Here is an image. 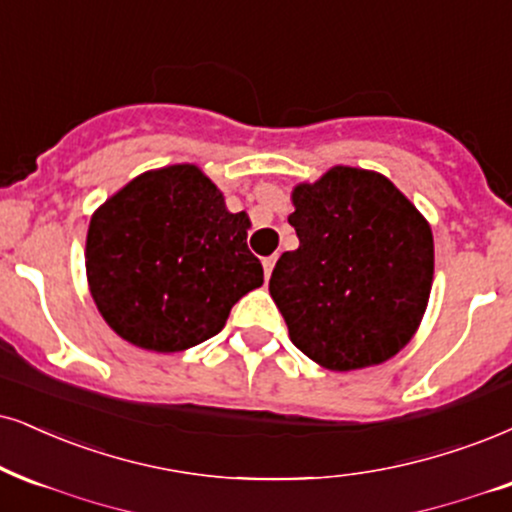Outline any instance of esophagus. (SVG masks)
<instances>
[{
  "label": "esophagus",
  "instance_id": "34e87169",
  "mask_svg": "<svg viewBox=\"0 0 512 512\" xmlns=\"http://www.w3.org/2000/svg\"><path fill=\"white\" fill-rule=\"evenodd\" d=\"M275 261H277L275 256H268V258H263V270H266V280H268V277H270V273H273V268H275Z\"/></svg>",
  "mask_w": 512,
  "mask_h": 512
}]
</instances>
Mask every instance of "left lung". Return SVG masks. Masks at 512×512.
<instances>
[{
  "label": "left lung",
  "mask_w": 512,
  "mask_h": 512,
  "mask_svg": "<svg viewBox=\"0 0 512 512\" xmlns=\"http://www.w3.org/2000/svg\"><path fill=\"white\" fill-rule=\"evenodd\" d=\"M299 249L270 275L289 339L330 370L396 356L418 330L434 275L427 220L380 173L337 166L292 194Z\"/></svg>",
  "instance_id": "obj_1"
}]
</instances>
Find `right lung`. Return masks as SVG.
Instances as JSON below:
<instances>
[{
  "mask_svg": "<svg viewBox=\"0 0 512 512\" xmlns=\"http://www.w3.org/2000/svg\"><path fill=\"white\" fill-rule=\"evenodd\" d=\"M249 218L230 213L197 166L151 170L94 213L87 280L111 330L173 353L223 330L230 308L263 285L246 246Z\"/></svg>",
  "mask_w": 512,
  "mask_h": 512,
  "instance_id": "add662e5",
  "label": "right lung"
}]
</instances>
